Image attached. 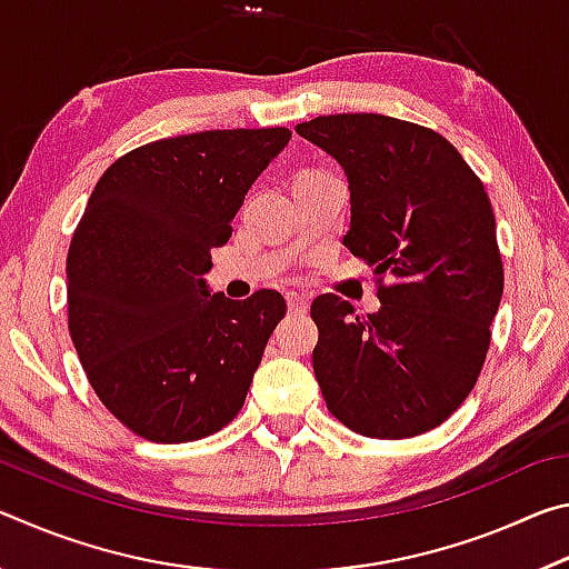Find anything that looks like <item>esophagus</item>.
Here are the masks:
<instances>
[{
	"mask_svg": "<svg viewBox=\"0 0 569 569\" xmlns=\"http://www.w3.org/2000/svg\"><path fill=\"white\" fill-rule=\"evenodd\" d=\"M286 303L293 313H303L308 308V293L303 291H286Z\"/></svg>",
	"mask_w": 569,
	"mask_h": 569,
	"instance_id": "34e87169",
	"label": "esophagus"
}]
</instances>
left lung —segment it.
<instances>
[{"label":"left lung","mask_w":569,"mask_h":569,"mask_svg":"<svg viewBox=\"0 0 569 569\" xmlns=\"http://www.w3.org/2000/svg\"><path fill=\"white\" fill-rule=\"evenodd\" d=\"M339 162L351 192L343 246L389 273L377 313L319 296L313 373L356 435L407 439L459 409L485 363L505 271L485 186L439 132L387 114L296 124Z\"/></svg>","instance_id":"obj_1"}]
</instances>
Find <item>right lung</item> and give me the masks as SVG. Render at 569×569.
Instances as JSON below:
<instances>
[{
	"mask_svg": "<svg viewBox=\"0 0 569 569\" xmlns=\"http://www.w3.org/2000/svg\"><path fill=\"white\" fill-rule=\"evenodd\" d=\"M288 140L286 128L166 138L94 186L67 253L70 336L94 393L134 435L182 445L243 407L286 301L268 288L233 301L206 273Z\"/></svg>",
	"mask_w": 569,
	"mask_h": 569,
	"instance_id": "1",
	"label": "right lung"
}]
</instances>
